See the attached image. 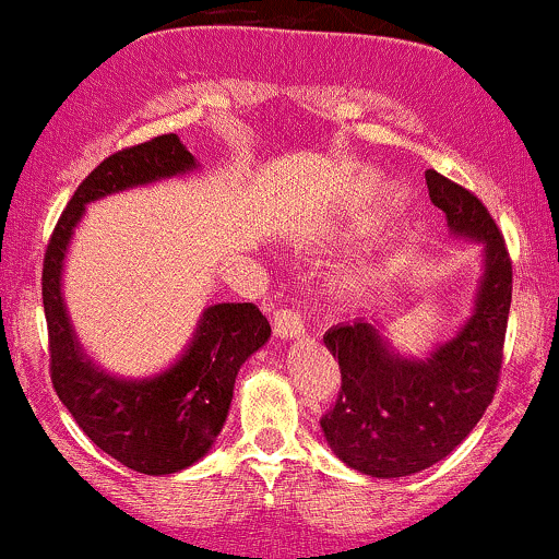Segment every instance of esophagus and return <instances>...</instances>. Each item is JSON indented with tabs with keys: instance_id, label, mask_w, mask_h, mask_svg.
I'll use <instances>...</instances> for the list:
<instances>
[{
	"instance_id": "esophagus-1",
	"label": "esophagus",
	"mask_w": 559,
	"mask_h": 559,
	"mask_svg": "<svg viewBox=\"0 0 559 559\" xmlns=\"http://www.w3.org/2000/svg\"><path fill=\"white\" fill-rule=\"evenodd\" d=\"M273 331L284 338L301 336V333H305V320H301L297 310L281 307V310L273 312Z\"/></svg>"
}]
</instances>
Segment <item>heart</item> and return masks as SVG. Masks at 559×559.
<instances>
[{
  "instance_id": "heart-1",
  "label": "heart",
  "mask_w": 559,
  "mask_h": 559,
  "mask_svg": "<svg viewBox=\"0 0 559 559\" xmlns=\"http://www.w3.org/2000/svg\"><path fill=\"white\" fill-rule=\"evenodd\" d=\"M360 286H362V278H360V275H355V278L346 281V288H349V292H357V288H360Z\"/></svg>"
}]
</instances>
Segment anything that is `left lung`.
<instances>
[{
	"label": "left lung",
	"instance_id": "left-lung-1",
	"mask_svg": "<svg viewBox=\"0 0 559 559\" xmlns=\"http://www.w3.org/2000/svg\"><path fill=\"white\" fill-rule=\"evenodd\" d=\"M431 202L449 228L484 241L486 273L476 312L428 360L391 355L373 323L336 325L323 336L342 370L336 404L320 418L346 465L373 478H402L444 460L476 428L499 386L512 301V260L486 204L441 173H426Z\"/></svg>",
	"mask_w": 559,
	"mask_h": 559
}]
</instances>
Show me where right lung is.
<instances>
[{
	"label": "right lung",
	"mask_w": 559,
	"mask_h": 559,
	"mask_svg": "<svg viewBox=\"0 0 559 559\" xmlns=\"http://www.w3.org/2000/svg\"><path fill=\"white\" fill-rule=\"evenodd\" d=\"M191 168L194 157L176 133L115 152L83 178L44 252L41 299L57 396L102 452L146 476L178 473L207 454L226 423L236 373L267 342L271 323L252 301L213 305L170 370L152 381H118L81 355L62 305L60 273L83 204Z\"/></svg>",
	"instance_id": "add662e5"
}]
</instances>
